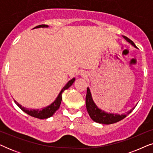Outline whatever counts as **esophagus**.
<instances>
[{"instance_id":"obj_1","label":"esophagus","mask_w":153,"mask_h":153,"mask_svg":"<svg viewBox=\"0 0 153 153\" xmlns=\"http://www.w3.org/2000/svg\"><path fill=\"white\" fill-rule=\"evenodd\" d=\"M81 76H82L83 78H86L87 77V73L86 72H84V71H81L80 72Z\"/></svg>"}]
</instances>
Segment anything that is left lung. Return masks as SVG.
<instances>
[{"instance_id":"8db88e82","label":"left lung","mask_w":153,"mask_h":153,"mask_svg":"<svg viewBox=\"0 0 153 153\" xmlns=\"http://www.w3.org/2000/svg\"><path fill=\"white\" fill-rule=\"evenodd\" d=\"M123 38L125 40L132 45L133 47L137 48L134 43L133 42L131 39H129L128 37L126 36L123 35ZM85 104H86V109L90 117H91L92 120L95 121V123H100V124H104V125H110L113 124V123H117L118 121L123 120L125 118L127 115L130 114V113L134 110V108L136 107L137 104L134 107L131 108L128 111L123 113L122 114H114V113H109L106 112L105 111L101 109L97 106V104L95 103L94 100L92 97V94L90 91L89 88H87V93H86V97H85Z\"/></svg>"}]
</instances>
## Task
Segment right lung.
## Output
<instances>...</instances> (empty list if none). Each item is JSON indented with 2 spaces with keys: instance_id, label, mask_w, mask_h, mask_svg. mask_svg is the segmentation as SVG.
Returning <instances> with one entry per match:
<instances>
[{
  "instance_id": "1",
  "label": "right lung",
  "mask_w": 153,
  "mask_h": 153,
  "mask_svg": "<svg viewBox=\"0 0 153 153\" xmlns=\"http://www.w3.org/2000/svg\"><path fill=\"white\" fill-rule=\"evenodd\" d=\"M49 26L47 25H39V26H37L35 27V28H48ZM75 81V78H73L68 81V83H66V85L62 88L61 91L58 94V95L56 97V100L52 102L51 104H49V106H45V107L42 108L40 109H34V108H28L26 107H24V106H22L20 104H19L17 102L14 100V102L21 109H22L23 111L26 113V114H28L29 116H31L33 117H35V118H39V119H47L49 118L50 117L53 116L54 113H55L56 111H57L60 107V103H61L62 101V93L65 90H67L69 88L71 85H72L73 83H74Z\"/></svg>"
}]
</instances>
